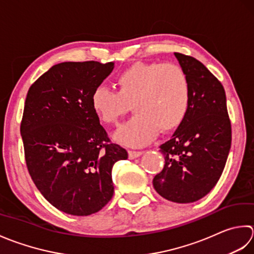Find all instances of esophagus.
I'll return each instance as SVG.
<instances>
[{"label": "esophagus", "instance_id": "esophagus-1", "mask_svg": "<svg viewBox=\"0 0 254 254\" xmlns=\"http://www.w3.org/2000/svg\"><path fill=\"white\" fill-rule=\"evenodd\" d=\"M143 152L142 151H134V150H129L128 151V157L129 159H136L140 157Z\"/></svg>", "mask_w": 254, "mask_h": 254}]
</instances>
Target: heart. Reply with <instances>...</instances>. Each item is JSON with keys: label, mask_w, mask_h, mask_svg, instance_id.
I'll return each mask as SVG.
<instances>
[{"label": "heart", "mask_w": 254, "mask_h": 254, "mask_svg": "<svg viewBox=\"0 0 254 254\" xmlns=\"http://www.w3.org/2000/svg\"><path fill=\"white\" fill-rule=\"evenodd\" d=\"M116 92L98 86L91 95V107L106 125H116L131 105L136 113L115 134L127 146L151 141L157 132L178 129L188 116L192 91L189 75L177 64L134 62L114 79Z\"/></svg>", "instance_id": "obj_1"}]
</instances>
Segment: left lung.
<instances>
[{"label": "left lung", "instance_id": "1", "mask_svg": "<svg viewBox=\"0 0 254 254\" xmlns=\"http://www.w3.org/2000/svg\"><path fill=\"white\" fill-rule=\"evenodd\" d=\"M188 73L192 98L188 116L160 146L164 167L153 188L174 203L203 198L218 182L231 147V123L220 81L197 59L174 53Z\"/></svg>", "mask_w": 254, "mask_h": 254}]
</instances>
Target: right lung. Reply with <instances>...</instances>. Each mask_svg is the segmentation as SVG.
Listing matches in <instances>:
<instances>
[{
    "instance_id": "right-lung-1",
    "label": "right lung",
    "mask_w": 254,
    "mask_h": 254,
    "mask_svg": "<svg viewBox=\"0 0 254 254\" xmlns=\"http://www.w3.org/2000/svg\"><path fill=\"white\" fill-rule=\"evenodd\" d=\"M113 62H62L39 76L26 96L20 133L25 161L39 192L74 216L101 210L113 197V165L128 158L91 107V95Z\"/></svg>"
}]
</instances>
